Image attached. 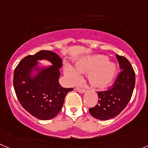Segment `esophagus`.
<instances>
[{
    "label": "esophagus",
    "mask_w": 148,
    "mask_h": 148,
    "mask_svg": "<svg viewBox=\"0 0 148 148\" xmlns=\"http://www.w3.org/2000/svg\"><path fill=\"white\" fill-rule=\"evenodd\" d=\"M76 90L80 93H84L85 91V89L83 88H80V87H76Z\"/></svg>",
    "instance_id": "esophagus-1"
}]
</instances>
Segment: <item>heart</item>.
Wrapping results in <instances>:
<instances>
[{
  "mask_svg": "<svg viewBox=\"0 0 148 148\" xmlns=\"http://www.w3.org/2000/svg\"><path fill=\"white\" fill-rule=\"evenodd\" d=\"M76 70L81 73H88V79L91 86L103 88L108 86L115 74V66L108 62L105 56L99 55L81 60L76 64ZM67 73L73 79L78 77V73L72 67L67 69Z\"/></svg>",
  "mask_w": 148,
  "mask_h": 148,
  "instance_id": "obj_1",
  "label": "heart"
}]
</instances>
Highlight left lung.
Instances as JSON below:
<instances>
[{
  "mask_svg": "<svg viewBox=\"0 0 148 148\" xmlns=\"http://www.w3.org/2000/svg\"><path fill=\"white\" fill-rule=\"evenodd\" d=\"M119 67L113 84L106 91H97V105L88 109L90 114L99 120H109L117 116L132 98L135 86V73L129 60L116 54Z\"/></svg>",
  "mask_w": 148,
  "mask_h": 148,
  "instance_id": "obj_1",
  "label": "left lung"
}]
</instances>
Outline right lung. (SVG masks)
<instances>
[{
  "instance_id": "obj_1",
  "label": "right lung",
  "mask_w": 148,
  "mask_h": 148,
  "mask_svg": "<svg viewBox=\"0 0 148 148\" xmlns=\"http://www.w3.org/2000/svg\"><path fill=\"white\" fill-rule=\"evenodd\" d=\"M46 58L53 65L45 69L35 79L28 74L37 64L36 60ZM62 60L56 53L43 50L22 59L14 73V88L21 105L32 115L40 120L53 119L63 106L66 94L73 88L62 87L59 83Z\"/></svg>"
}]
</instances>
